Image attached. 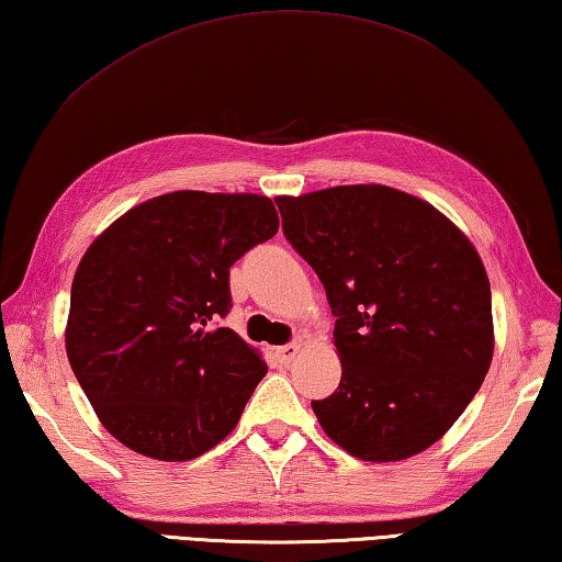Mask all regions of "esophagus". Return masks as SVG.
I'll return each mask as SVG.
<instances>
[{
	"label": "esophagus",
	"instance_id": "34e87169",
	"mask_svg": "<svg viewBox=\"0 0 562 562\" xmlns=\"http://www.w3.org/2000/svg\"><path fill=\"white\" fill-rule=\"evenodd\" d=\"M297 353H300V344H284L274 349V356H278L280 363H292L297 359Z\"/></svg>",
	"mask_w": 562,
	"mask_h": 562
}]
</instances>
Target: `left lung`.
Here are the masks:
<instances>
[{
  "label": "left lung",
  "instance_id": "8db88e82",
  "mask_svg": "<svg viewBox=\"0 0 562 562\" xmlns=\"http://www.w3.org/2000/svg\"><path fill=\"white\" fill-rule=\"evenodd\" d=\"M274 201L336 316L341 381L312 401L322 430L363 462L425 452L492 366V288L472 240L432 203L383 183Z\"/></svg>",
  "mask_w": 562,
  "mask_h": 562
}]
</instances>
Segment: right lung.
<instances>
[{"instance_id": "1", "label": "right lung", "mask_w": 562, "mask_h": 562, "mask_svg": "<svg viewBox=\"0 0 562 562\" xmlns=\"http://www.w3.org/2000/svg\"><path fill=\"white\" fill-rule=\"evenodd\" d=\"M278 228L260 193L171 191L90 243L70 288L66 353L117 442L189 462L233 432L268 363L211 324L231 307V265Z\"/></svg>"}]
</instances>
